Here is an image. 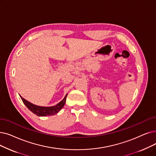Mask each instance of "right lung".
<instances>
[{
	"mask_svg": "<svg viewBox=\"0 0 156 156\" xmlns=\"http://www.w3.org/2000/svg\"><path fill=\"white\" fill-rule=\"evenodd\" d=\"M67 96V94L66 95L64 98L60 101V103H58V104H57L56 105L53 106H40L35 105L29 102L28 101H27L26 99L23 98L20 95V96L21 98L23 103L27 107L28 109L30 111H31L33 113L36 114V115L39 117H45L47 115H54L57 113L64 107L66 103Z\"/></svg>",
	"mask_w": 156,
	"mask_h": 156,
	"instance_id": "add662e5",
	"label": "right lung"
}]
</instances>
